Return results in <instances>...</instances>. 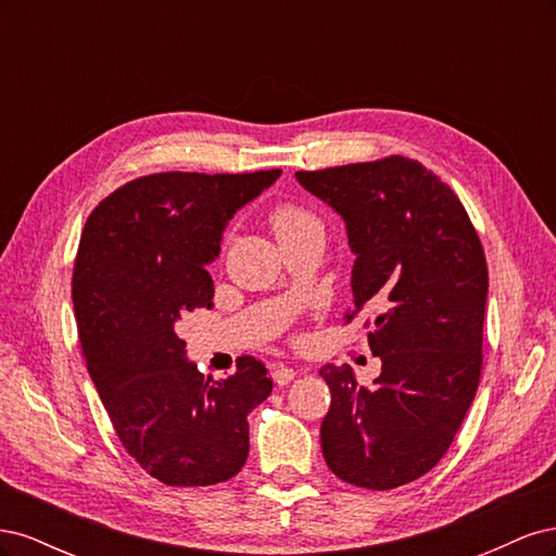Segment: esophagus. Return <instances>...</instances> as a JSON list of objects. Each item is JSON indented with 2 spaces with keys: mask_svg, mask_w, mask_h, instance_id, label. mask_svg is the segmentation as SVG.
<instances>
[{
  "mask_svg": "<svg viewBox=\"0 0 556 556\" xmlns=\"http://www.w3.org/2000/svg\"><path fill=\"white\" fill-rule=\"evenodd\" d=\"M274 378H276V382L280 384V387H285V384H290L294 378H296V371L294 368H290V366H285V364H280L276 371H274Z\"/></svg>",
  "mask_w": 556,
  "mask_h": 556,
  "instance_id": "34e87169",
  "label": "esophagus"
}]
</instances>
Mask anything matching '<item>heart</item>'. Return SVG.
<instances>
[{
    "label": "heart",
    "mask_w": 556,
    "mask_h": 556,
    "mask_svg": "<svg viewBox=\"0 0 556 556\" xmlns=\"http://www.w3.org/2000/svg\"><path fill=\"white\" fill-rule=\"evenodd\" d=\"M271 223H274V229L278 233V239L280 237H288V233L299 231V229H304V227L317 225L315 217L308 211L299 208V206H292V204L278 206L274 211V215H271Z\"/></svg>",
    "instance_id": "1"
}]
</instances>
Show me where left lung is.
<instances>
[{
  "label": "left lung",
  "mask_w": 556,
  "mask_h": 556,
  "mask_svg": "<svg viewBox=\"0 0 556 556\" xmlns=\"http://www.w3.org/2000/svg\"><path fill=\"white\" fill-rule=\"evenodd\" d=\"M345 223L352 313L378 311L368 348L374 387L348 364L319 368L331 406L319 427L333 476L394 490L441 462L476 396L482 368L486 262L462 201L408 157L296 172Z\"/></svg>",
  "instance_id": "obj_1"
}]
</instances>
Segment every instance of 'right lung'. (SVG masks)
I'll return each mask as SVG.
<instances>
[{"label":"right lung","instance_id":"1","mask_svg":"<svg viewBox=\"0 0 556 556\" xmlns=\"http://www.w3.org/2000/svg\"><path fill=\"white\" fill-rule=\"evenodd\" d=\"M280 174L143 176L109 194L83 229L72 294L88 371L117 439L164 484L237 476L248 415L274 390L255 357L204 380L176 327L188 311L213 308L206 266L231 217Z\"/></svg>","mask_w":556,"mask_h":556}]
</instances>
